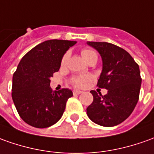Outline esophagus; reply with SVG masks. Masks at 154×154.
<instances>
[{"label":"esophagus","mask_w":154,"mask_h":154,"mask_svg":"<svg viewBox=\"0 0 154 154\" xmlns=\"http://www.w3.org/2000/svg\"><path fill=\"white\" fill-rule=\"evenodd\" d=\"M73 93H74V95H79V94L82 93V91H78V90H75V91H73Z\"/></svg>","instance_id":"obj_1"}]
</instances>
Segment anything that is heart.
<instances>
[{
	"mask_svg": "<svg viewBox=\"0 0 154 154\" xmlns=\"http://www.w3.org/2000/svg\"><path fill=\"white\" fill-rule=\"evenodd\" d=\"M81 55L84 58V59L86 61V62H90L93 59H95L97 61V54L95 51L91 50V49H87V48H85L83 50L81 51ZM69 54L66 53L65 54L63 55L62 60H61V65L64 66L67 63V61L69 59ZM91 80V77L89 75H81V76H75L73 78H71L70 82L73 85H75L76 87H83L85 86L86 84Z\"/></svg>",
	"mask_w": 154,
	"mask_h": 154,
	"instance_id": "heart-1",
	"label": "heart"
}]
</instances>
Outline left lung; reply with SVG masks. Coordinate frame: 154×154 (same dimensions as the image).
<instances>
[{
  "mask_svg": "<svg viewBox=\"0 0 154 154\" xmlns=\"http://www.w3.org/2000/svg\"><path fill=\"white\" fill-rule=\"evenodd\" d=\"M99 52L102 72L97 82L107 90L102 95L91 91L93 102L86 109L89 118L103 127L122 123L132 114L139 99L142 78L138 64L127 51L106 42H88Z\"/></svg>",
  "mask_w": 154,
  "mask_h": 154,
  "instance_id": "8db88e82",
  "label": "left lung"
}]
</instances>
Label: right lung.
I'll use <instances>...</instances> for the list:
<instances>
[{"label": "right lung", "mask_w": 154, "mask_h": 154, "mask_svg": "<svg viewBox=\"0 0 154 154\" xmlns=\"http://www.w3.org/2000/svg\"><path fill=\"white\" fill-rule=\"evenodd\" d=\"M75 41L52 39L32 48L22 57L12 78V100L20 117L37 128H46L59 121L68 99L69 89L53 91L50 78L58 72L66 51Z\"/></svg>", "instance_id": "right-lung-1"}]
</instances>
